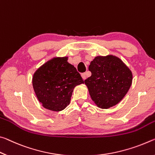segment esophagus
Instances as JSON below:
<instances>
[{"instance_id":"1","label":"esophagus","mask_w":155,"mask_h":155,"mask_svg":"<svg viewBox=\"0 0 155 155\" xmlns=\"http://www.w3.org/2000/svg\"><path fill=\"white\" fill-rule=\"evenodd\" d=\"M81 75H82V79L84 80L86 78H87V75H86V73H82V74H81Z\"/></svg>"}]
</instances>
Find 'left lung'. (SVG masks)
Masks as SVG:
<instances>
[{
    "label": "left lung",
    "instance_id": "left-lung-1",
    "mask_svg": "<svg viewBox=\"0 0 155 155\" xmlns=\"http://www.w3.org/2000/svg\"><path fill=\"white\" fill-rule=\"evenodd\" d=\"M91 76L84 80L92 100L101 108H108L122 100L130 88L133 75L120 59L97 56L91 62Z\"/></svg>",
    "mask_w": 155,
    "mask_h": 155
}]
</instances>
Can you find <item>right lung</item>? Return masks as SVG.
Instances as JSON below:
<instances>
[{
    "label": "right lung",
    "mask_w": 155,
    "mask_h": 155,
    "mask_svg": "<svg viewBox=\"0 0 155 155\" xmlns=\"http://www.w3.org/2000/svg\"><path fill=\"white\" fill-rule=\"evenodd\" d=\"M67 57L55 58L40 67L33 77V87L45 108L64 110L69 104L73 88L84 83L76 68L67 62Z\"/></svg>",
    "instance_id": "add662e5"
}]
</instances>
